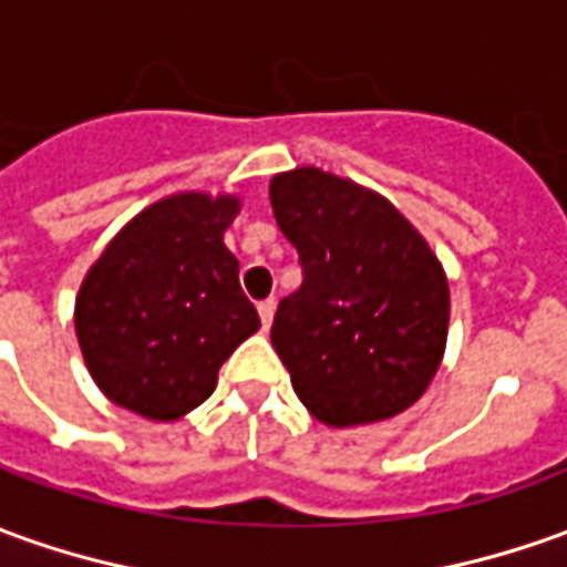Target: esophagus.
Listing matches in <instances>:
<instances>
[{"label": "esophagus", "instance_id": "esophagus-1", "mask_svg": "<svg viewBox=\"0 0 567 567\" xmlns=\"http://www.w3.org/2000/svg\"><path fill=\"white\" fill-rule=\"evenodd\" d=\"M259 318H261V327H271V318H275V299H261Z\"/></svg>", "mask_w": 567, "mask_h": 567}]
</instances>
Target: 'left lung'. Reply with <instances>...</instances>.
<instances>
[{"mask_svg":"<svg viewBox=\"0 0 567 567\" xmlns=\"http://www.w3.org/2000/svg\"><path fill=\"white\" fill-rule=\"evenodd\" d=\"M271 206L302 265L271 323L299 401L339 429L408 410L439 370L451 315L429 244L385 197L311 166L275 175Z\"/></svg>","mask_w":567,"mask_h":567,"instance_id":"1","label":"left lung"}]
</instances>
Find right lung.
<instances>
[{"mask_svg":"<svg viewBox=\"0 0 567 567\" xmlns=\"http://www.w3.org/2000/svg\"><path fill=\"white\" fill-rule=\"evenodd\" d=\"M234 197L178 194L147 206L82 280L76 336L104 395L147 420H175L216 389L218 367L259 311L221 234Z\"/></svg>","mask_w":567,"mask_h":567,"instance_id":"1","label":"right lung"}]
</instances>
